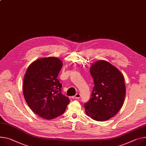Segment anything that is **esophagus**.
Wrapping results in <instances>:
<instances>
[{"instance_id":"1","label":"esophagus","mask_w":146,"mask_h":146,"mask_svg":"<svg viewBox=\"0 0 146 146\" xmlns=\"http://www.w3.org/2000/svg\"><path fill=\"white\" fill-rule=\"evenodd\" d=\"M80 97H81L80 94H79V93H77V94H76V96H74V97H73L72 98H74V99H79V98H80Z\"/></svg>"}]
</instances>
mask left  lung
Instances as JSON below:
<instances>
[{
  "mask_svg": "<svg viewBox=\"0 0 146 146\" xmlns=\"http://www.w3.org/2000/svg\"><path fill=\"white\" fill-rule=\"evenodd\" d=\"M90 72L94 87L90 100L84 104L86 113L95 121H107L123 106L126 94L124 77L114 66L102 60L92 64Z\"/></svg>",
  "mask_w": 146,
  "mask_h": 146,
  "instance_id": "1",
  "label": "left lung"
}]
</instances>
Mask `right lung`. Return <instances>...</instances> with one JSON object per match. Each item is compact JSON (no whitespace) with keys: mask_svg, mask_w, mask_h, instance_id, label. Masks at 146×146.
I'll use <instances>...</instances> for the list:
<instances>
[{"mask_svg":"<svg viewBox=\"0 0 146 146\" xmlns=\"http://www.w3.org/2000/svg\"><path fill=\"white\" fill-rule=\"evenodd\" d=\"M62 66L57 58H40L29 66L24 75L25 101L42 118L52 119L61 115L70 102L69 97L61 93L62 86L57 78Z\"/></svg>","mask_w":146,"mask_h":146,"instance_id":"add662e5","label":"right lung"}]
</instances>
